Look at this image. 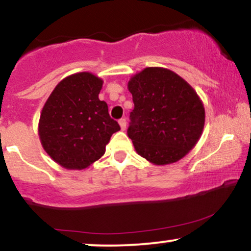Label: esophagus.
<instances>
[{"label":"esophagus","instance_id":"obj_1","mask_svg":"<svg viewBox=\"0 0 251 251\" xmlns=\"http://www.w3.org/2000/svg\"><path fill=\"white\" fill-rule=\"evenodd\" d=\"M119 125H120V128H122V131H125V129H126V119H125V118H123V119L119 120Z\"/></svg>","mask_w":251,"mask_h":251}]
</instances>
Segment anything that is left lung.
<instances>
[{
  "mask_svg": "<svg viewBox=\"0 0 251 251\" xmlns=\"http://www.w3.org/2000/svg\"><path fill=\"white\" fill-rule=\"evenodd\" d=\"M133 98L128 137L153 165L180 160L203 133L205 109L197 92L175 72L146 67L127 83Z\"/></svg>",
  "mask_w": 251,
  "mask_h": 251,
  "instance_id": "obj_1",
  "label": "left lung"
}]
</instances>
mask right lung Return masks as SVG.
<instances>
[{"label":"right lung","instance_id":"add662e5","mask_svg":"<svg viewBox=\"0 0 251 251\" xmlns=\"http://www.w3.org/2000/svg\"><path fill=\"white\" fill-rule=\"evenodd\" d=\"M103 80L89 72L62 79L43 105L40 142L54 162L67 170H85L102 157L112 134L120 129L108 106L99 99Z\"/></svg>","mask_w":251,"mask_h":251}]
</instances>
